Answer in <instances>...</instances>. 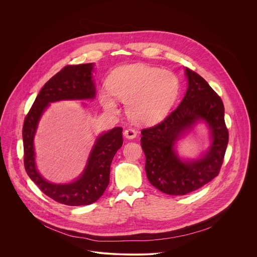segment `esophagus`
<instances>
[{
  "label": "esophagus",
  "mask_w": 257,
  "mask_h": 257,
  "mask_svg": "<svg viewBox=\"0 0 257 257\" xmlns=\"http://www.w3.org/2000/svg\"><path fill=\"white\" fill-rule=\"evenodd\" d=\"M123 136L130 140H133L135 139L137 136H138V132L133 128V127H130V128H126L124 132H123Z\"/></svg>",
  "instance_id": "34e87169"
}]
</instances>
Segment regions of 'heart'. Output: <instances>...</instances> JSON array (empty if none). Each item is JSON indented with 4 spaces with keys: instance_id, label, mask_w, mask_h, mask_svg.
I'll use <instances>...</instances> for the list:
<instances>
[{
    "instance_id": "heart-1",
    "label": "heart",
    "mask_w": 257,
    "mask_h": 257,
    "mask_svg": "<svg viewBox=\"0 0 257 257\" xmlns=\"http://www.w3.org/2000/svg\"><path fill=\"white\" fill-rule=\"evenodd\" d=\"M107 88L111 96L127 103V112L133 119L151 123L165 116L172 107L179 92V80L169 70L134 64L110 74ZM100 100L105 108H115L108 94L101 93Z\"/></svg>"
}]
</instances>
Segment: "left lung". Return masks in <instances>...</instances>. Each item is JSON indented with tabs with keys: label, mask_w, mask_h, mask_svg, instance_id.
<instances>
[{
	"label": "left lung",
	"mask_w": 257,
	"mask_h": 257,
	"mask_svg": "<svg viewBox=\"0 0 257 257\" xmlns=\"http://www.w3.org/2000/svg\"><path fill=\"white\" fill-rule=\"evenodd\" d=\"M188 88L179 106L161 122L142 131L147 179L159 191L182 196L209 183L220 173L228 143L220 96L199 74L186 68ZM211 130L212 145L199 160L181 161L174 147L198 120Z\"/></svg>",
	"instance_id": "obj_1"
}]
</instances>
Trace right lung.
<instances>
[{"instance_id": "obj_1", "label": "right lung", "mask_w": 257, "mask_h": 257, "mask_svg": "<svg viewBox=\"0 0 257 257\" xmlns=\"http://www.w3.org/2000/svg\"><path fill=\"white\" fill-rule=\"evenodd\" d=\"M92 70V63L67 65L50 78L38 93L23 126L24 163L28 175L46 196L67 206L90 205L104 194L110 182L112 158L122 146V128L114 127L97 139L83 174L69 184L49 183L40 176L36 167L34 138L38 120L49 103L95 97Z\"/></svg>"}]
</instances>
